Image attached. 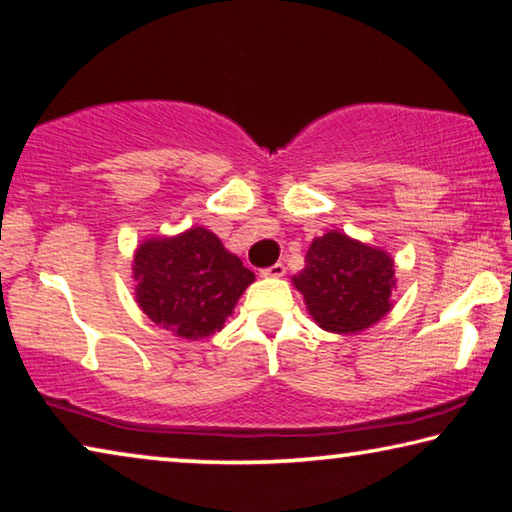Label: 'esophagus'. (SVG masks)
Instances as JSON below:
<instances>
[{
    "label": "esophagus",
    "mask_w": 512,
    "mask_h": 512,
    "mask_svg": "<svg viewBox=\"0 0 512 512\" xmlns=\"http://www.w3.org/2000/svg\"><path fill=\"white\" fill-rule=\"evenodd\" d=\"M284 273H287V266H284L282 262H277V264H273V266H268V268H264L262 273V277H282Z\"/></svg>",
    "instance_id": "1"
}]
</instances>
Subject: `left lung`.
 <instances>
[{
  "label": "left lung",
  "mask_w": 512,
  "mask_h": 512,
  "mask_svg": "<svg viewBox=\"0 0 512 512\" xmlns=\"http://www.w3.org/2000/svg\"><path fill=\"white\" fill-rule=\"evenodd\" d=\"M314 323L334 334H357L393 309L395 259L339 230L316 237L305 268L291 277Z\"/></svg>",
  "instance_id": "8db88e82"
}]
</instances>
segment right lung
Returning <instances> with one entry per match:
<instances>
[{
	"label": "right lung",
	"instance_id": "obj_1",
	"mask_svg": "<svg viewBox=\"0 0 512 512\" xmlns=\"http://www.w3.org/2000/svg\"><path fill=\"white\" fill-rule=\"evenodd\" d=\"M135 302L173 336L201 341L223 329L255 273L203 225L144 239L133 257Z\"/></svg>",
	"mask_w": 512,
	"mask_h": 512
}]
</instances>
